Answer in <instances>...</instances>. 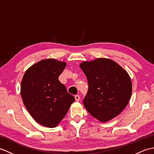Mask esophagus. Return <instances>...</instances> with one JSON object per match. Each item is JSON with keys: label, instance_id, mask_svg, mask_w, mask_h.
<instances>
[{"label": "esophagus", "instance_id": "obj_1", "mask_svg": "<svg viewBox=\"0 0 154 154\" xmlns=\"http://www.w3.org/2000/svg\"><path fill=\"white\" fill-rule=\"evenodd\" d=\"M75 100L77 101V102L79 101V100H80L79 95H75Z\"/></svg>", "mask_w": 154, "mask_h": 154}]
</instances>
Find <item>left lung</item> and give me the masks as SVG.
I'll use <instances>...</instances> for the list:
<instances>
[{
    "instance_id": "8db88e82",
    "label": "left lung",
    "mask_w": 154,
    "mask_h": 154,
    "mask_svg": "<svg viewBox=\"0 0 154 154\" xmlns=\"http://www.w3.org/2000/svg\"><path fill=\"white\" fill-rule=\"evenodd\" d=\"M79 66L88 84L83 100L86 109L101 122L119 116L132 94V82L127 71L114 61L103 58L85 61Z\"/></svg>"
}]
</instances>
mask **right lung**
I'll return each instance as SVG.
<instances>
[{"instance_id":"add662e5","label":"right lung","mask_w":154,"mask_h":154,"mask_svg":"<svg viewBox=\"0 0 154 154\" xmlns=\"http://www.w3.org/2000/svg\"><path fill=\"white\" fill-rule=\"evenodd\" d=\"M65 62L48 58L29 67L21 83V96L29 113L38 123L56 127L65 117L74 96L69 94L58 77Z\"/></svg>"}]
</instances>
